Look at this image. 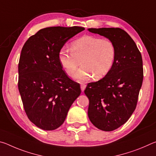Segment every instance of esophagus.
Instances as JSON below:
<instances>
[{
	"label": "esophagus",
	"mask_w": 156,
	"mask_h": 156,
	"mask_svg": "<svg viewBox=\"0 0 156 156\" xmlns=\"http://www.w3.org/2000/svg\"><path fill=\"white\" fill-rule=\"evenodd\" d=\"M80 88H81L82 91H84V89H85V88H86V85H85V84H84L82 83L81 85H80Z\"/></svg>",
	"instance_id": "1"
}]
</instances>
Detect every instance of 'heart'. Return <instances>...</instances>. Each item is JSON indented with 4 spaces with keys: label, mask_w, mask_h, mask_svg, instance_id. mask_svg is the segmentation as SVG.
I'll return each instance as SVG.
<instances>
[{
    "label": "heart",
    "mask_w": 156,
    "mask_h": 156,
    "mask_svg": "<svg viewBox=\"0 0 156 156\" xmlns=\"http://www.w3.org/2000/svg\"><path fill=\"white\" fill-rule=\"evenodd\" d=\"M116 49L109 39L94 36H84L73 42L71 51L62 48L58 54V60L66 73L70 77L76 75L78 80H89L92 76L100 79L109 73L114 64Z\"/></svg>",
    "instance_id": "b5f03b06"
}]
</instances>
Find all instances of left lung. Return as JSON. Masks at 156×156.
Returning <instances> with one entry per match:
<instances>
[{
    "instance_id": "left-lung-1",
    "label": "left lung",
    "mask_w": 156,
    "mask_h": 156,
    "mask_svg": "<svg viewBox=\"0 0 156 156\" xmlns=\"http://www.w3.org/2000/svg\"><path fill=\"white\" fill-rule=\"evenodd\" d=\"M115 47L116 56L103 78L89 83L84 94L89 100L88 116L100 130L111 131L124 125L136 109L143 81L142 55L135 42L120 28H89Z\"/></svg>"
}]
</instances>
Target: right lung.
<instances>
[{"label": "right lung", "instance_id": "obj_1", "mask_svg": "<svg viewBox=\"0 0 156 156\" xmlns=\"http://www.w3.org/2000/svg\"><path fill=\"white\" fill-rule=\"evenodd\" d=\"M84 27L42 29L26 41L18 63V90L31 122L51 131L64 122L68 111L80 96V84L62 70L58 54L69 39Z\"/></svg>", "mask_w": 156, "mask_h": 156}]
</instances>
